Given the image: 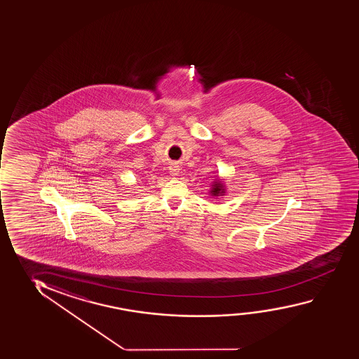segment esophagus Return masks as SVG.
Masks as SVG:
<instances>
[{
  "mask_svg": "<svg viewBox=\"0 0 359 359\" xmlns=\"http://www.w3.org/2000/svg\"><path fill=\"white\" fill-rule=\"evenodd\" d=\"M178 173H180V168H178L177 165H172V166H170V175L171 176H177Z\"/></svg>",
  "mask_w": 359,
  "mask_h": 359,
  "instance_id": "obj_1",
  "label": "esophagus"
}]
</instances>
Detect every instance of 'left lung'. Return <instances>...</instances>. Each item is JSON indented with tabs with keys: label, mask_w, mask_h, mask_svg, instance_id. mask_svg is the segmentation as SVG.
Wrapping results in <instances>:
<instances>
[{
	"label": "left lung",
	"mask_w": 359,
	"mask_h": 359,
	"mask_svg": "<svg viewBox=\"0 0 359 359\" xmlns=\"http://www.w3.org/2000/svg\"><path fill=\"white\" fill-rule=\"evenodd\" d=\"M225 193L224 182L221 181L220 178L219 180L216 178L215 181L212 182V184H211L210 196H225Z\"/></svg>",
	"instance_id": "1"
}]
</instances>
